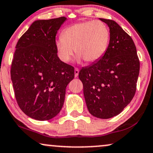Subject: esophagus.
Instances as JSON below:
<instances>
[{
	"instance_id": "obj_1",
	"label": "esophagus",
	"mask_w": 153,
	"mask_h": 153,
	"mask_svg": "<svg viewBox=\"0 0 153 153\" xmlns=\"http://www.w3.org/2000/svg\"><path fill=\"white\" fill-rule=\"evenodd\" d=\"M79 72V69H77V68H75V69H74V76H75V77L78 76Z\"/></svg>"
}]
</instances>
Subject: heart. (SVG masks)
Listing matches in <instances>:
<instances>
[{"instance_id":"b5f03b06","label":"heart","mask_w":153,"mask_h":153,"mask_svg":"<svg viewBox=\"0 0 153 153\" xmlns=\"http://www.w3.org/2000/svg\"><path fill=\"white\" fill-rule=\"evenodd\" d=\"M110 32L101 21L79 22L65 28L61 39L55 41V50L64 63L71 61L74 53L76 61L94 63L102 58L108 48Z\"/></svg>"}]
</instances>
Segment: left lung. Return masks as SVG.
Returning <instances> with one entry per match:
<instances>
[{
    "label": "left lung",
    "instance_id": "1",
    "mask_svg": "<svg viewBox=\"0 0 153 153\" xmlns=\"http://www.w3.org/2000/svg\"><path fill=\"white\" fill-rule=\"evenodd\" d=\"M99 20L110 29L108 48L99 61L83 67L79 77L90 114L108 119L121 113L134 97L140 62L134 42L119 25Z\"/></svg>",
    "mask_w": 153,
    "mask_h": 153
}]
</instances>
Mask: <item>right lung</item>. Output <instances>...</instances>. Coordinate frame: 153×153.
I'll use <instances>...</instances> for the list:
<instances>
[{
  "label": "right lung",
  "instance_id": "obj_1",
  "mask_svg": "<svg viewBox=\"0 0 153 153\" xmlns=\"http://www.w3.org/2000/svg\"><path fill=\"white\" fill-rule=\"evenodd\" d=\"M65 17L33 22L16 45L11 80L20 109L33 119L48 120L61 111L74 68L59 59L55 37Z\"/></svg>",
  "mask_w": 153,
  "mask_h": 153
}]
</instances>
